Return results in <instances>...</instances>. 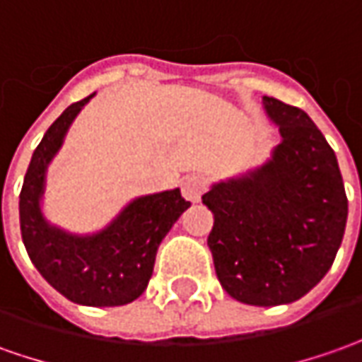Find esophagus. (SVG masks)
<instances>
[{
	"instance_id": "1",
	"label": "esophagus",
	"mask_w": 362,
	"mask_h": 362,
	"mask_svg": "<svg viewBox=\"0 0 362 362\" xmlns=\"http://www.w3.org/2000/svg\"><path fill=\"white\" fill-rule=\"evenodd\" d=\"M206 188H208V182L200 174H190L182 180V196L190 202H200Z\"/></svg>"
}]
</instances>
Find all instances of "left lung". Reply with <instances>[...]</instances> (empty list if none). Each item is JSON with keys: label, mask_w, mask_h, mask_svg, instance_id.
<instances>
[{"label": "left lung", "mask_w": 362, "mask_h": 362, "mask_svg": "<svg viewBox=\"0 0 362 362\" xmlns=\"http://www.w3.org/2000/svg\"><path fill=\"white\" fill-rule=\"evenodd\" d=\"M281 142L264 166L214 184L202 202L214 214L208 245L233 299L291 303L331 269L345 233L346 194L337 156L305 110L264 97Z\"/></svg>", "instance_id": "left-lung-1"}]
</instances>
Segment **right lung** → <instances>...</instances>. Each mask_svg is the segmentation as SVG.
I'll return each mask as SVG.
<instances>
[{
    "mask_svg": "<svg viewBox=\"0 0 362 362\" xmlns=\"http://www.w3.org/2000/svg\"><path fill=\"white\" fill-rule=\"evenodd\" d=\"M93 95L63 110L39 142L19 194V223L31 262L59 293L78 305L117 307L146 289L158 245L190 202L178 188L142 196L93 235H73L47 222L41 212L47 164Z\"/></svg>",
    "mask_w": 362,
    "mask_h": 362,
    "instance_id": "right-lung-1",
    "label": "right lung"
}]
</instances>
